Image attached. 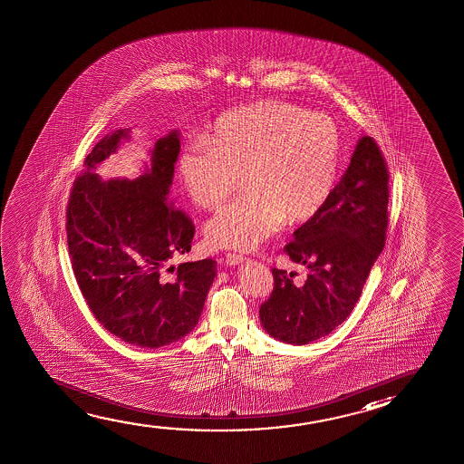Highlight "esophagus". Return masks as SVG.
<instances>
[{
  "mask_svg": "<svg viewBox=\"0 0 464 464\" xmlns=\"http://www.w3.org/2000/svg\"><path fill=\"white\" fill-rule=\"evenodd\" d=\"M225 262H227V265H229V266H236V265L244 262V256L229 252V254H227V256H225Z\"/></svg>",
  "mask_w": 464,
  "mask_h": 464,
  "instance_id": "esophagus-1",
  "label": "esophagus"
}]
</instances>
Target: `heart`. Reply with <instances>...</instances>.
I'll use <instances>...</instances> for the list:
<instances>
[{
  "label": "heart",
  "instance_id": "b5f03b06",
  "mask_svg": "<svg viewBox=\"0 0 464 464\" xmlns=\"http://www.w3.org/2000/svg\"><path fill=\"white\" fill-rule=\"evenodd\" d=\"M342 137L327 114L287 102H265L223 114L204 140L179 156V177L189 201L215 210L246 174L249 189L206 227L214 247L256 249L290 223L308 222L335 187Z\"/></svg>",
  "mask_w": 464,
  "mask_h": 464
}]
</instances>
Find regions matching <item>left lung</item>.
Returning a JSON list of instances; mask_svg holds the SVG:
<instances>
[{"mask_svg":"<svg viewBox=\"0 0 464 464\" xmlns=\"http://www.w3.org/2000/svg\"><path fill=\"white\" fill-rule=\"evenodd\" d=\"M390 172L376 141H357L324 208L284 247L296 271L273 268L275 287L260 306L263 329L279 342L308 344L344 323L382 254L388 228Z\"/></svg>","mask_w":464,"mask_h":464,"instance_id":"obj_1","label":"left lung"}]
</instances>
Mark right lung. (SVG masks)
Instances as JSON below:
<instances>
[{"label": "right lung", "instance_id": "add662e5", "mask_svg": "<svg viewBox=\"0 0 464 464\" xmlns=\"http://www.w3.org/2000/svg\"><path fill=\"white\" fill-rule=\"evenodd\" d=\"M124 139L128 129L105 135L86 158V170L74 179L67 206L68 252L95 319L122 342L153 350L195 329L217 262L180 263L172 281L164 277L162 269L191 250L195 236L191 218L168 198L180 151L179 132L156 141L145 174L102 180L92 169Z\"/></svg>", "mask_w": 464, "mask_h": 464}]
</instances>
